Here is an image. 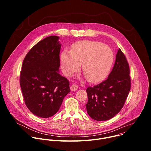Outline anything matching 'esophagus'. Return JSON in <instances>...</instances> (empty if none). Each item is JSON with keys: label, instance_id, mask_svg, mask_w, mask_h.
Instances as JSON below:
<instances>
[{"label": "esophagus", "instance_id": "esophagus-1", "mask_svg": "<svg viewBox=\"0 0 151 151\" xmlns=\"http://www.w3.org/2000/svg\"><path fill=\"white\" fill-rule=\"evenodd\" d=\"M78 88V85L76 84H73L70 86V90L71 91H76L77 90Z\"/></svg>", "mask_w": 151, "mask_h": 151}]
</instances>
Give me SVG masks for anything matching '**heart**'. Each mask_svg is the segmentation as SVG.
I'll return each mask as SVG.
<instances>
[{"instance_id":"1","label":"heart","mask_w":151,"mask_h":151,"mask_svg":"<svg viewBox=\"0 0 151 151\" xmlns=\"http://www.w3.org/2000/svg\"><path fill=\"white\" fill-rule=\"evenodd\" d=\"M114 53L107 45L90 40L78 42L72 50H65L61 55V68L70 76L77 72L82 64V70L91 82L103 79L108 73L113 62Z\"/></svg>"}]
</instances>
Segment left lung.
Segmentation results:
<instances>
[{
	"label": "left lung",
	"instance_id": "8db88e82",
	"mask_svg": "<svg viewBox=\"0 0 151 151\" xmlns=\"http://www.w3.org/2000/svg\"><path fill=\"white\" fill-rule=\"evenodd\" d=\"M130 88V68L125 55L119 49L107 78L86 90L88 99L86 108L89 116L101 121L112 118L123 107Z\"/></svg>",
	"mask_w": 151,
	"mask_h": 151
}]
</instances>
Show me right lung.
<instances>
[{"label": "right lung", "mask_w": 151, "mask_h": 151, "mask_svg": "<svg viewBox=\"0 0 151 151\" xmlns=\"http://www.w3.org/2000/svg\"><path fill=\"white\" fill-rule=\"evenodd\" d=\"M58 36L41 40L26 55L19 83L29 111L40 118H50L59 110L70 91L69 81L59 74L61 44Z\"/></svg>", "instance_id": "1"}]
</instances>
